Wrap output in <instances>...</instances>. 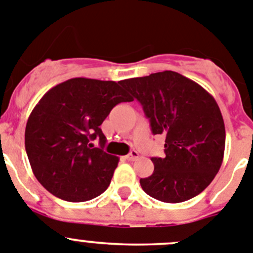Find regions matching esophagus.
Segmentation results:
<instances>
[{
	"mask_svg": "<svg viewBox=\"0 0 253 253\" xmlns=\"http://www.w3.org/2000/svg\"><path fill=\"white\" fill-rule=\"evenodd\" d=\"M137 158H138V152L136 151V150H132L128 155H126V156H125V159L128 161H135Z\"/></svg>",
	"mask_w": 253,
	"mask_h": 253,
	"instance_id": "1",
	"label": "esophagus"
}]
</instances>
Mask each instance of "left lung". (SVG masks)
<instances>
[{
  "mask_svg": "<svg viewBox=\"0 0 253 253\" xmlns=\"http://www.w3.org/2000/svg\"><path fill=\"white\" fill-rule=\"evenodd\" d=\"M141 103L154 135H165V156L151 158L154 172L140 179L143 192L165 203L202 193L222 165L226 128L213 95L176 72L125 79Z\"/></svg>",
  "mask_w": 253,
  "mask_h": 253,
  "instance_id": "left-lung-1",
  "label": "left lung"
}]
</instances>
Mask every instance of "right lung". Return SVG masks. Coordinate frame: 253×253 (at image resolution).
<instances>
[{"instance_id": "1", "label": "right lung", "mask_w": 253, "mask_h": 253, "mask_svg": "<svg viewBox=\"0 0 253 253\" xmlns=\"http://www.w3.org/2000/svg\"><path fill=\"white\" fill-rule=\"evenodd\" d=\"M121 82L68 79L34 107L25 129L26 154L39 183L55 197L85 202L110 185L120 159L103 151L99 126L116 104L133 101ZM95 138L99 148L90 143Z\"/></svg>"}]
</instances>
